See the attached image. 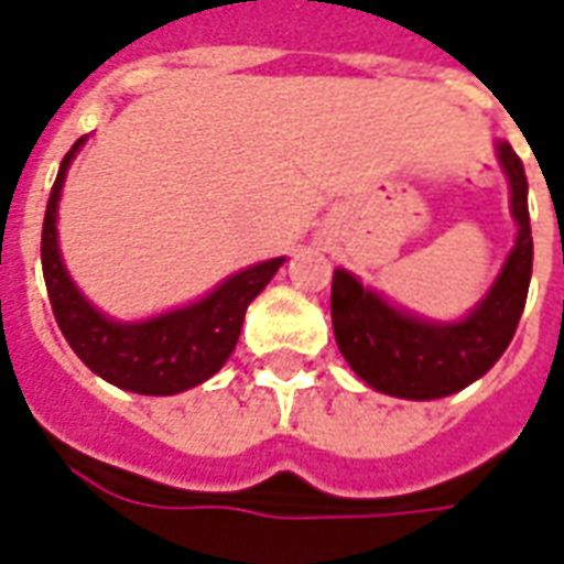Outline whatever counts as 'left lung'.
Returning <instances> with one entry per match:
<instances>
[{"mask_svg": "<svg viewBox=\"0 0 564 564\" xmlns=\"http://www.w3.org/2000/svg\"><path fill=\"white\" fill-rule=\"evenodd\" d=\"M498 161L510 182L517 242L501 273L474 313L441 325L394 310L352 273L337 270L330 285V318L343 358L370 389L406 401H434L480 379L505 355L525 310L531 282L529 182L517 151L498 142Z\"/></svg>", "mask_w": 564, "mask_h": 564, "instance_id": "left-lung-1", "label": "left lung"}]
</instances>
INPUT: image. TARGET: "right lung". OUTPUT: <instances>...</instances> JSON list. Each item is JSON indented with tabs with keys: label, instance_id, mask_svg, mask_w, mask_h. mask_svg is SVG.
<instances>
[{
	"label": "right lung",
	"instance_id": "right-lung-1",
	"mask_svg": "<svg viewBox=\"0 0 564 564\" xmlns=\"http://www.w3.org/2000/svg\"><path fill=\"white\" fill-rule=\"evenodd\" d=\"M84 135L59 163L42 225V270L47 297L72 352L97 377L135 394H178L215 377L237 346L249 303L267 289L285 258L254 263L225 279L203 301L148 322H111L84 301L63 267L57 246V203L63 178Z\"/></svg>",
	"mask_w": 564,
	"mask_h": 564
}]
</instances>
